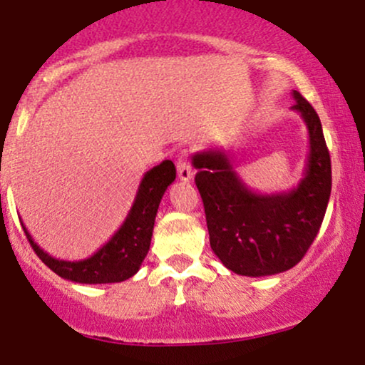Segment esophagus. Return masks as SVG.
I'll return each mask as SVG.
<instances>
[{
  "instance_id": "34e87169",
  "label": "esophagus",
  "mask_w": 365,
  "mask_h": 365,
  "mask_svg": "<svg viewBox=\"0 0 365 365\" xmlns=\"http://www.w3.org/2000/svg\"><path fill=\"white\" fill-rule=\"evenodd\" d=\"M176 171H178V178L182 180V182H189L194 176L192 165H190V162L187 160L185 155H182L176 160Z\"/></svg>"
}]
</instances>
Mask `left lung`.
Returning a JSON list of instances; mask_svg holds the SVG:
<instances>
[{
  "label": "left lung",
  "mask_w": 365,
  "mask_h": 365,
  "mask_svg": "<svg viewBox=\"0 0 365 365\" xmlns=\"http://www.w3.org/2000/svg\"><path fill=\"white\" fill-rule=\"evenodd\" d=\"M292 106L304 120L309 153L304 178L275 194L254 192L222 148L192 155L196 185L205 205L210 247L238 275L263 277L293 268L314 242L332 190V165L319 116L293 91Z\"/></svg>",
  "instance_id": "1"
}]
</instances>
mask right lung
Listing matches in <instances>:
<instances>
[{"mask_svg":"<svg viewBox=\"0 0 365 365\" xmlns=\"http://www.w3.org/2000/svg\"><path fill=\"white\" fill-rule=\"evenodd\" d=\"M176 169L171 160H162L159 165L145 173L139 183L138 194L128 210L120 230L106 242L97 252L86 259L65 261L47 254L31 238L23 226L26 237L36 256L60 277L79 284H109L121 282L138 274L141 263L150 251L153 224L157 210L168 187L175 182Z\"/></svg>","mask_w":365,"mask_h":365,"instance_id":"obj_1","label":"right lung"}]
</instances>
